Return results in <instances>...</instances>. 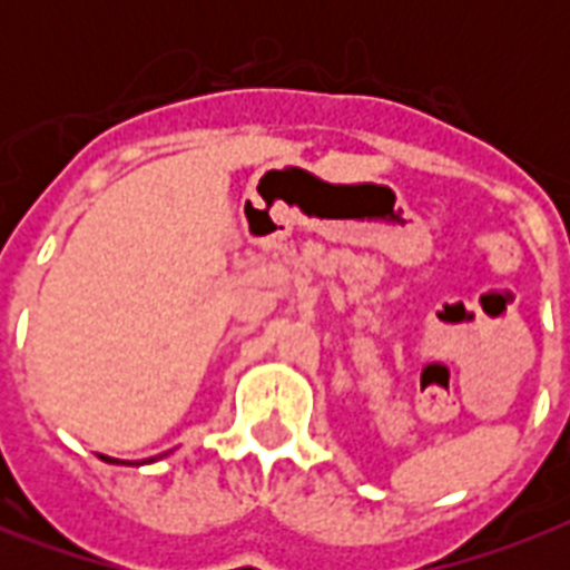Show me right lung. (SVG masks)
Wrapping results in <instances>:
<instances>
[{
  "instance_id": "obj_1",
  "label": "right lung",
  "mask_w": 570,
  "mask_h": 570,
  "mask_svg": "<svg viewBox=\"0 0 570 570\" xmlns=\"http://www.w3.org/2000/svg\"><path fill=\"white\" fill-rule=\"evenodd\" d=\"M100 459H102V461H115V459H109V455H100ZM150 461H154V459H150Z\"/></svg>"
}]
</instances>
